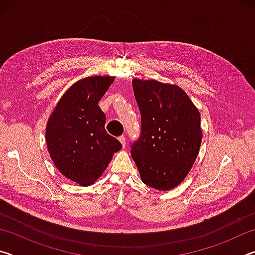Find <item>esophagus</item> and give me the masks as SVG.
<instances>
[{"label":"esophagus","instance_id":"esophagus-1","mask_svg":"<svg viewBox=\"0 0 255 255\" xmlns=\"http://www.w3.org/2000/svg\"><path fill=\"white\" fill-rule=\"evenodd\" d=\"M119 140H120V143H122V145L125 147V146H126V143H127V141H126V137H125L124 135L120 136V137H119Z\"/></svg>","mask_w":255,"mask_h":255}]
</instances>
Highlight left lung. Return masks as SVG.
Returning a JSON list of instances; mask_svg holds the SVG:
<instances>
[{"label":"left lung","instance_id":"8db88e82","mask_svg":"<svg viewBox=\"0 0 255 255\" xmlns=\"http://www.w3.org/2000/svg\"><path fill=\"white\" fill-rule=\"evenodd\" d=\"M132 89L141 132L131 145V157L146 185L171 190L185 179L199 154V110L175 84L133 79Z\"/></svg>","mask_w":255,"mask_h":255}]
</instances>
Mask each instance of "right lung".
<instances>
[{
  "label": "right lung",
  "instance_id": "obj_1",
  "mask_svg": "<svg viewBox=\"0 0 255 255\" xmlns=\"http://www.w3.org/2000/svg\"><path fill=\"white\" fill-rule=\"evenodd\" d=\"M112 76H88L63 94L46 126V144L57 170L81 185L100 178L122 144L106 131L98 106L114 83Z\"/></svg>",
  "mask_w": 255,
  "mask_h": 255
}]
</instances>
